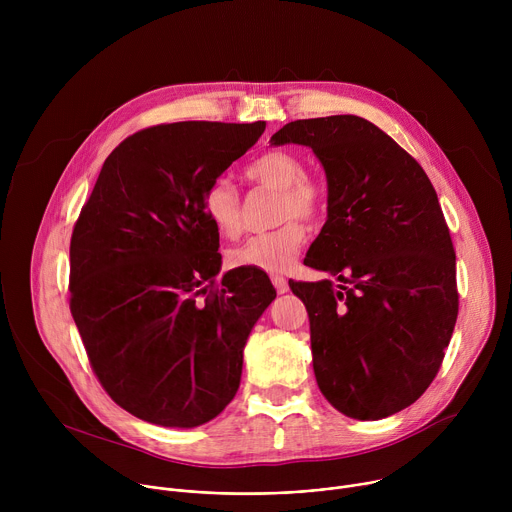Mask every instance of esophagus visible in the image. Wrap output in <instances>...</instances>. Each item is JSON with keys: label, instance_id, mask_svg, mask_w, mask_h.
Wrapping results in <instances>:
<instances>
[{"label": "esophagus", "instance_id": "obj_1", "mask_svg": "<svg viewBox=\"0 0 512 512\" xmlns=\"http://www.w3.org/2000/svg\"><path fill=\"white\" fill-rule=\"evenodd\" d=\"M271 281H273V285H275V289H277V294H285V291L289 289L287 279L281 277V275H271Z\"/></svg>", "mask_w": 512, "mask_h": 512}]
</instances>
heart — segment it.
<instances>
[{
    "mask_svg": "<svg viewBox=\"0 0 512 512\" xmlns=\"http://www.w3.org/2000/svg\"><path fill=\"white\" fill-rule=\"evenodd\" d=\"M245 174L271 190H279L277 218L285 221L269 233H259L245 239L229 251L233 267L259 269L267 273H281L296 261L306 243V227L294 219L314 221L326 204V186L304 174L300 156L287 150H269L257 156ZM202 208L212 229L221 237H237L241 231V198L233 182L225 176L208 184L202 196Z\"/></svg>",
    "mask_w": 512,
    "mask_h": 512,
    "instance_id": "b5f03b06",
    "label": "heart"
}]
</instances>
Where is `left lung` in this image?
<instances>
[{"label":"left lung","mask_w":512,"mask_h":512,"mask_svg":"<svg viewBox=\"0 0 512 512\" xmlns=\"http://www.w3.org/2000/svg\"><path fill=\"white\" fill-rule=\"evenodd\" d=\"M312 148L326 172L328 218L304 263L338 279L296 281L314 375L360 421L415 403L435 379L458 318L456 255L423 168L356 115L300 119L271 145Z\"/></svg>","instance_id":"left-lung-1"}]
</instances>
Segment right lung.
<instances>
[{
  "instance_id": "add662e5",
  "label": "right lung",
  "mask_w": 512,
  "mask_h": 512,
  "mask_svg": "<svg viewBox=\"0 0 512 512\" xmlns=\"http://www.w3.org/2000/svg\"><path fill=\"white\" fill-rule=\"evenodd\" d=\"M265 121L141 129L105 160L70 239V312L91 367L131 415L196 427L235 397L243 348L275 300L267 275L221 271L204 190Z\"/></svg>"
}]
</instances>
